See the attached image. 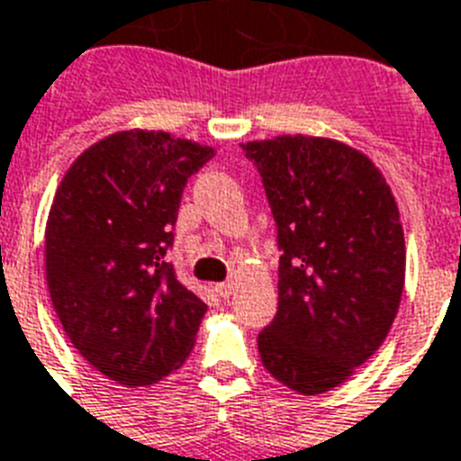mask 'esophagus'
I'll return each mask as SVG.
<instances>
[{
    "label": "esophagus",
    "instance_id": "esophagus-1",
    "mask_svg": "<svg viewBox=\"0 0 461 461\" xmlns=\"http://www.w3.org/2000/svg\"><path fill=\"white\" fill-rule=\"evenodd\" d=\"M215 290L220 293V297H230L231 293H234V284H231V281H222V284L215 285Z\"/></svg>",
    "mask_w": 461,
    "mask_h": 461
}]
</instances>
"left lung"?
<instances>
[{"instance_id": "left-lung-1", "label": "left lung", "mask_w": 461, "mask_h": 461, "mask_svg": "<svg viewBox=\"0 0 461 461\" xmlns=\"http://www.w3.org/2000/svg\"><path fill=\"white\" fill-rule=\"evenodd\" d=\"M276 222L278 312L258 335L262 366L304 396L342 384L384 342L401 304L398 206L366 154L281 135L246 142Z\"/></svg>"}]
</instances>
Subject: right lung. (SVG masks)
<instances>
[{
  "instance_id": "right-lung-1",
  "label": "right lung",
  "mask_w": 461,
  "mask_h": 461,
  "mask_svg": "<svg viewBox=\"0 0 461 461\" xmlns=\"http://www.w3.org/2000/svg\"><path fill=\"white\" fill-rule=\"evenodd\" d=\"M215 157L164 131H122L65 173L46 222L56 314L93 368L149 386L185 363L206 304L166 262L183 189Z\"/></svg>"
}]
</instances>
